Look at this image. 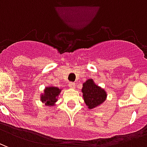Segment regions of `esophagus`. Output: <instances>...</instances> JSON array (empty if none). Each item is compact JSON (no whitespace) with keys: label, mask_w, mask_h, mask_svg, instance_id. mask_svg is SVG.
<instances>
[{"label":"esophagus","mask_w":147,"mask_h":147,"mask_svg":"<svg viewBox=\"0 0 147 147\" xmlns=\"http://www.w3.org/2000/svg\"><path fill=\"white\" fill-rule=\"evenodd\" d=\"M68 86H69V88H71V89H74L75 87H76V84L75 83H72V82H70V83H68Z\"/></svg>","instance_id":"1"}]
</instances>
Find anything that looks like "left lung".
I'll list each match as a JSON object with an SVG mask.
<instances>
[{
  "label": "left lung",
  "mask_w": 147,
  "mask_h": 147,
  "mask_svg": "<svg viewBox=\"0 0 147 147\" xmlns=\"http://www.w3.org/2000/svg\"><path fill=\"white\" fill-rule=\"evenodd\" d=\"M82 92L84 102L90 109L102 105L107 97L105 90L96 85L92 79L87 80L83 83Z\"/></svg>",
  "instance_id": "8db88e82"
}]
</instances>
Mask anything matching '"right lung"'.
I'll use <instances>...</instances> for the list:
<instances>
[{"mask_svg":"<svg viewBox=\"0 0 147 147\" xmlns=\"http://www.w3.org/2000/svg\"><path fill=\"white\" fill-rule=\"evenodd\" d=\"M61 89L57 86L45 87L44 93L41 94V101L47 106H53L57 101V97L60 94Z\"/></svg>","mask_w":147,"mask_h":147,"instance_id":"obj_1","label":"right lung"}]
</instances>
